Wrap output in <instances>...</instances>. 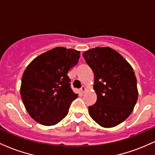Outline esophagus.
<instances>
[{
	"mask_svg": "<svg viewBox=\"0 0 155 155\" xmlns=\"http://www.w3.org/2000/svg\"><path fill=\"white\" fill-rule=\"evenodd\" d=\"M80 90H81V91H82V92H84V91H86V87H84V85H83V86H82V87H81Z\"/></svg>",
	"mask_w": 155,
	"mask_h": 155,
	"instance_id": "esophagus-1",
	"label": "esophagus"
}]
</instances>
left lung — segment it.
<instances>
[{"instance_id": "1", "label": "left lung", "mask_w": 155, "mask_h": 155, "mask_svg": "<svg viewBox=\"0 0 155 155\" xmlns=\"http://www.w3.org/2000/svg\"><path fill=\"white\" fill-rule=\"evenodd\" d=\"M94 73L95 104L88 107L91 118L99 125L111 128L126 120L138 98L137 78L129 63L113 49L97 48L82 54Z\"/></svg>"}]
</instances>
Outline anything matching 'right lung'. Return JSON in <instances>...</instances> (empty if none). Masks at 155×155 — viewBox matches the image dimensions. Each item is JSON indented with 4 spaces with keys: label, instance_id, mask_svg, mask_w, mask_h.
Returning a JSON list of instances; mask_svg holds the SVG:
<instances>
[{
    "label": "right lung",
    "instance_id": "obj_1",
    "mask_svg": "<svg viewBox=\"0 0 155 155\" xmlns=\"http://www.w3.org/2000/svg\"><path fill=\"white\" fill-rule=\"evenodd\" d=\"M79 57V51L58 47L36 57L24 71L21 97L29 114L40 124L56 125L68 114L78 95L68 73Z\"/></svg>",
    "mask_w": 155,
    "mask_h": 155
}]
</instances>
